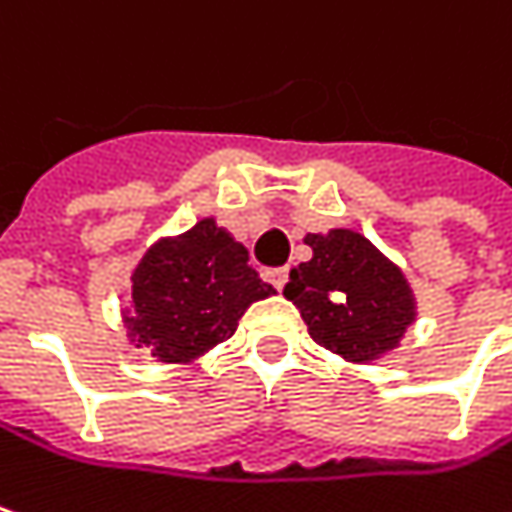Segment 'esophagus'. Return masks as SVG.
I'll return each mask as SVG.
<instances>
[{
	"instance_id": "1",
	"label": "esophagus",
	"mask_w": 512,
	"mask_h": 512,
	"mask_svg": "<svg viewBox=\"0 0 512 512\" xmlns=\"http://www.w3.org/2000/svg\"><path fill=\"white\" fill-rule=\"evenodd\" d=\"M265 279L274 285L276 291H282L285 282H288V268H271V271H265Z\"/></svg>"
}]
</instances>
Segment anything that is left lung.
I'll return each mask as SVG.
<instances>
[{"label": "left lung", "mask_w": 512, "mask_h": 512, "mask_svg": "<svg viewBox=\"0 0 512 512\" xmlns=\"http://www.w3.org/2000/svg\"><path fill=\"white\" fill-rule=\"evenodd\" d=\"M309 262L291 268L285 297L300 309L309 335L347 361H376L414 323V294L402 271L364 236L309 233Z\"/></svg>", "instance_id": "1"}]
</instances>
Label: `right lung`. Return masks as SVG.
Instances as JSON below:
<instances>
[{
  "label": "right lung",
  "mask_w": 512,
  "mask_h": 512,
  "mask_svg": "<svg viewBox=\"0 0 512 512\" xmlns=\"http://www.w3.org/2000/svg\"><path fill=\"white\" fill-rule=\"evenodd\" d=\"M247 259V247L212 218L154 244L133 271L130 341L165 364H186L227 341L247 306L274 294Z\"/></svg>",
  "instance_id": "add662e5"
}]
</instances>
